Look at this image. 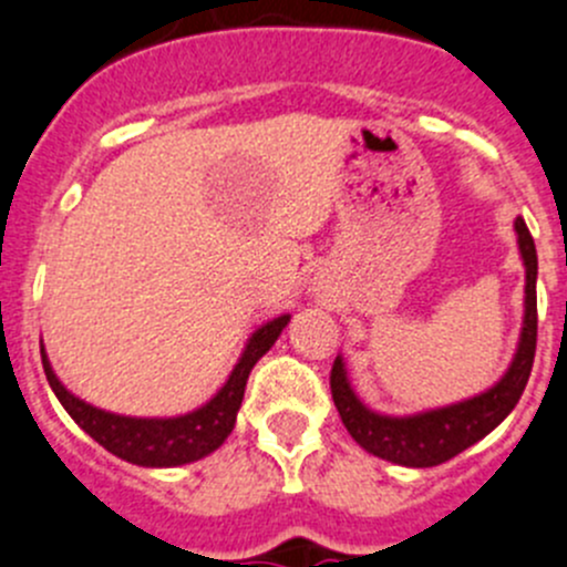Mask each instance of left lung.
Returning a JSON list of instances; mask_svg holds the SVG:
<instances>
[{"instance_id":"obj_1","label":"left lung","mask_w":567,"mask_h":567,"mask_svg":"<svg viewBox=\"0 0 567 567\" xmlns=\"http://www.w3.org/2000/svg\"><path fill=\"white\" fill-rule=\"evenodd\" d=\"M515 233H518V249L526 266L524 327H520L513 362L504 377L485 393L471 395L457 404L437 406V410L415 412V415H382V412L368 410L357 399L343 357H334L332 377H329L334 406H338L340 421L349 435L368 454L388 460V463L406 465V468H432V465L457 457L460 452L491 435L515 410L526 382H529L537 346V251L524 218H515Z\"/></svg>"}]
</instances>
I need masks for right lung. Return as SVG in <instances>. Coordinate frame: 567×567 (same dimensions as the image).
<instances>
[{
    "label": "right lung",
    "mask_w": 567,
    "mask_h": 567,
    "mask_svg": "<svg viewBox=\"0 0 567 567\" xmlns=\"http://www.w3.org/2000/svg\"><path fill=\"white\" fill-rule=\"evenodd\" d=\"M288 321L290 316H279L274 321L257 327L251 332V338L246 340L244 354L235 362L233 373L224 382V388L207 404L174 417H132L118 415V412L99 410V406L87 404L80 395L65 390L58 373L52 371V362H49L43 343L41 362L43 371H47L49 388L54 390L60 404L74 417L76 426L82 432H87L99 446H104L110 454H115V457L126 460L132 465L174 468V465H188L207 457V454H213L227 441L229 432L235 430V417H238L251 368L277 343V338L288 327Z\"/></svg>",
    "instance_id": "1"
}]
</instances>
